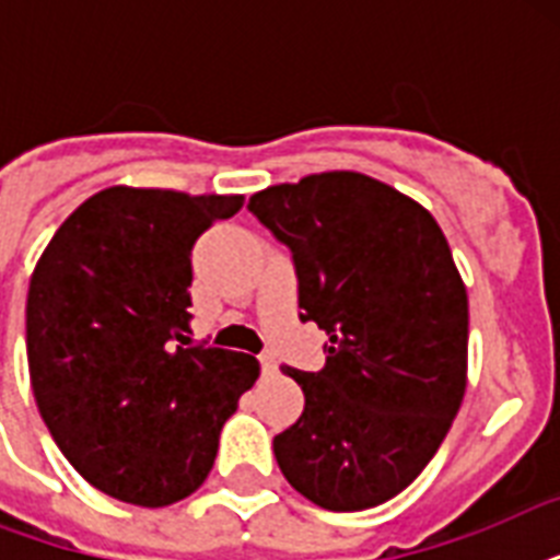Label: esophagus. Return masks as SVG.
<instances>
[{"label":"esophagus","instance_id":"34e87169","mask_svg":"<svg viewBox=\"0 0 560 560\" xmlns=\"http://www.w3.org/2000/svg\"><path fill=\"white\" fill-rule=\"evenodd\" d=\"M261 372L276 374V358H272V354H261Z\"/></svg>","mask_w":560,"mask_h":560}]
</instances>
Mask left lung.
Returning <instances> with one entry per match:
<instances>
[{
  "mask_svg": "<svg viewBox=\"0 0 560 560\" xmlns=\"http://www.w3.org/2000/svg\"><path fill=\"white\" fill-rule=\"evenodd\" d=\"M290 246L319 372L284 366L305 409L272 439L281 474L328 512L400 494L433 459L468 386V290L442 226L398 188L325 171L249 197Z\"/></svg>",
  "mask_w": 560,
  "mask_h": 560,
  "instance_id": "obj_1",
  "label": "left lung"
}]
</instances>
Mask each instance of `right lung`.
<instances>
[{
  "label": "right lung",
  "instance_id": "obj_1",
  "mask_svg": "<svg viewBox=\"0 0 560 560\" xmlns=\"http://www.w3.org/2000/svg\"><path fill=\"white\" fill-rule=\"evenodd\" d=\"M244 194L113 186L60 223L31 272L25 349L60 453L121 503L194 494L258 381L253 354L191 346V246Z\"/></svg>",
  "mask_w": 560,
  "mask_h": 560
}]
</instances>
